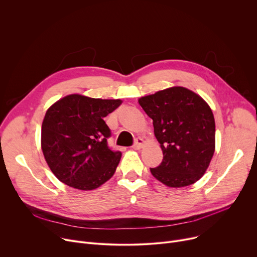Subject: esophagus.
Instances as JSON below:
<instances>
[{
    "mask_svg": "<svg viewBox=\"0 0 257 257\" xmlns=\"http://www.w3.org/2000/svg\"><path fill=\"white\" fill-rule=\"evenodd\" d=\"M144 145H145V141L142 138H139L135 140V144L133 145L132 149L133 150H141L144 147Z\"/></svg>",
    "mask_w": 257,
    "mask_h": 257,
    "instance_id": "esophagus-1",
    "label": "esophagus"
}]
</instances>
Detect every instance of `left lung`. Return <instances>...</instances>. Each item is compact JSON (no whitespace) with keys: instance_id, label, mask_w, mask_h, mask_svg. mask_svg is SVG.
I'll return each mask as SVG.
<instances>
[{"instance_id":"8db88e82","label":"left lung","mask_w":257,"mask_h":257,"mask_svg":"<svg viewBox=\"0 0 257 257\" xmlns=\"http://www.w3.org/2000/svg\"><path fill=\"white\" fill-rule=\"evenodd\" d=\"M153 119L163 160L152 175L162 184L181 188L194 184L207 172L215 152V118L199 95L172 87L139 99Z\"/></svg>"}]
</instances>
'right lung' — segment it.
I'll list each match as a JSON object with an SVG mask.
<instances>
[{"label": "right lung", "mask_w": 257, "mask_h": 257, "mask_svg": "<svg viewBox=\"0 0 257 257\" xmlns=\"http://www.w3.org/2000/svg\"><path fill=\"white\" fill-rule=\"evenodd\" d=\"M121 104L119 99L71 94L46 110L41 149L50 170L62 183L88 191L113 176L122 153L108 148L110 129L103 118Z\"/></svg>", "instance_id": "1"}]
</instances>
